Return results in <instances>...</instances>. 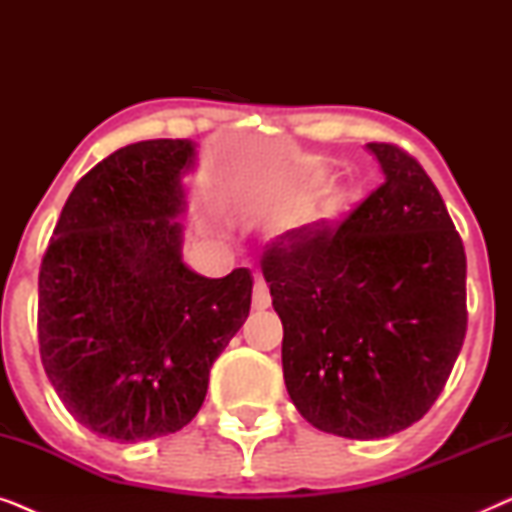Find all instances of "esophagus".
<instances>
[{"label": "esophagus", "instance_id": "1", "mask_svg": "<svg viewBox=\"0 0 512 512\" xmlns=\"http://www.w3.org/2000/svg\"><path fill=\"white\" fill-rule=\"evenodd\" d=\"M270 303H272V298H270L268 284L258 277L254 284V310H265V307H270Z\"/></svg>", "mask_w": 512, "mask_h": 512}]
</instances>
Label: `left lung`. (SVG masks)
<instances>
[{"label":"left lung","instance_id":"obj_1","mask_svg":"<svg viewBox=\"0 0 512 512\" xmlns=\"http://www.w3.org/2000/svg\"><path fill=\"white\" fill-rule=\"evenodd\" d=\"M384 184L340 223L265 244L293 405L319 431L387 438L419 422L466 338V251L424 167L370 142Z\"/></svg>","mask_w":512,"mask_h":512}]
</instances>
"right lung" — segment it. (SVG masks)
I'll return each instance as SVG.
<instances>
[{
    "label": "right lung",
    "mask_w": 512,
    "mask_h": 512,
    "mask_svg": "<svg viewBox=\"0 0 512 512\" xmlns=\"http://www.w3.org/2000/svg\"><path fill=\"white\" fill-rule=\"evenodd\" d=\"M188 139H144L76 181L39 268V354L97 436L137 443L198 415L209 368L249 317L254 279L181 263Z\"/></svg>",
    "instance_id": "1"
}]
</instances>
